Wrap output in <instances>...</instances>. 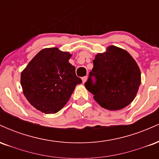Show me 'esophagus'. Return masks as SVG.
I'll use <instances>...</instances> for the list:
<instances>
[{
	"label": "esophagus",
	"mask_w": 159,
	"mask_h": 159,
	"mask_svg": "<svg viewBox=\"0 0 159 159\" xmlns=\"http://www.w3.org/2000/svg\"><path fill=\"white\" fill-rule=\"evenodd\" d=\"M87 81V76H85V77L82 78V81H83V83H85L86 81Z\"/></svg>",
	"instance_id": "obj_1"
}]
</instances>
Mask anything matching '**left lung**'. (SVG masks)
<instances>
[{
	"instance_id": "1",
	"label": "left lung",
	"mask_w": 159,
	"mask_h": 159,
	"mask_svg": "<svg viewBox=\"0 0 159 159\" xmlns=\"http://www.w3.org/2000/svg\"><path fill=\"white\" fill-rule=\"evenodd\" d=\"M93 68L84 84L98 105L110 111H117L129 105L135 98L141 82L138 63L127 51L110 45L104 53H98ZM91 75L97 78L93 85Z\"/></svg>"
}]
</instances>
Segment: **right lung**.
<instances>
[{"label":"right lung","mask_w":159,"mask_h":159,"mask_svg":"<svg viewBox=\"0 0 159 159\" xmlns=\"http://www.w3.org/2000/svg\"><path fill=\"white\" fill-rule=\"evenodd\" d=\"M72 54L57 48L41 50L21 74V85L27 101L44 114H55L67 103L81 79L69 60Z\"/></svg>","instance_id":"add662e5"}]
</instances>
